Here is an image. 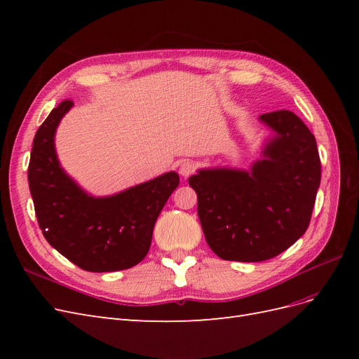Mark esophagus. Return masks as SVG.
I'll return each instance as SVG.
<instances>
[{"label": "esophagus", "instance_id": "esophagus-1", "mask_svg": "<svg viewBox=\"0 0 359 359\" xmlns=\"http://www.w3.org/2000/svg\"><path fill=\"white\" fill-rule=\"evenodd\" d=\"M194 170H196V163L191 161V160L182 161L180 165V173H181V177H184V178H189L190 175H193Z\"/></svg>", "mask_w": 359, "mask_h": 359}]
</instances>
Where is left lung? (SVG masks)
Listing matches in <instances>:
<instances>
[{"mask_svg":"<svg viewBox=\"0 0 359 359\" xmlns=\"http://www.w3.org/2000/svg\"><path fill=\"white\" fill-rule=\"evenodd\" d=\"M259 118L276 136L252 169H202L189 178L205 240L224 260L283 253L306 233L320 184L316 139L301 118L290 111Z\"/></svg>","mask_w":359,"mask_h":359,"instance_id":"8db88e82","label":"left lung"}]
</instances>
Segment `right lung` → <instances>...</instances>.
Instances as JSON below:
<instances>
[{
    "label": "right lung",
    "instance_id": "right-lung-1",
    "mask_svg": "<svg viewBox=\"0 0 359 359\" xmlns=\"http://www.w3.org/2000/svg\"><path fill=\"white\" fill-rule=\"evenodd\" d=\"M72 106V100H62L53 107L32 142L28 184L39 226L57 252L85 271L128 269L147 256L157 217L180 177L163 173L107 198L86 194L61 169L53 144Z\"/></svg>",
    "mask_w": 359,
    "mask_h": 359
}]
</instances>
